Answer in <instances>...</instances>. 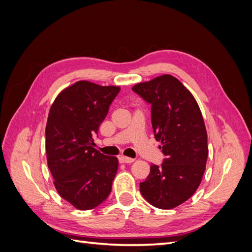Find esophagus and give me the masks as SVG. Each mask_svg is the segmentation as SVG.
Here are the masks:
<instances>
[{
    "label": "esophagus",
    "instance_id": "34e87169",
    "mask_svg": "<svg viewBox=\"0 0 252 252\" xmlns=\"http://www.w3.org/2000/svg\"><path fill=\"white\" fill-rule=\"evenodd\" d=\"M119 161L120 163H125V164H129V163H132L134 162V158H127V157H120L119 158Z\"/></svg>",
    "mask_w": 252,
    "mask_h": 252
}]
</instances>
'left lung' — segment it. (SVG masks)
Masks as SVG:
<instances>
[{
	"label": "left lung",
	"instance_id": "left-lung-1",
	"mask_svg": "<svg viewBox=\"0 0 252 252\" xmlns=\"http://www.w3.org/2000/svg\"><path fill=\"white\" fill-rule=\"evenodd\" d=\"M132 91L151 105L155 138L165 158L151 164L140 191L149 204L171 209L187 201L201 184L208 157L207 132L195 98L172 75L136 84Z\"/></svg>",
	"mask_w": 252,
	"mask_h": 252
}]
</instances>
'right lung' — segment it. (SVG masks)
Here are the masks:
<instances>
[{"instance_id":"add662e5","label":"right lung","mask_w":252,"mask_h":252,"mask_svg":"<svg viewBox=\"0 0 252 252\" xmlns=\"http://www.w3.org/2000/svg\"><path fill=\"white\" fill-rule=\"evenodd\" d=\"M121 88L80 81L53 102L46 125L48 168L59 194L80 210L97 207L110 191L119 161L94 149L98 132Z\"/></svg>"}]
</instances>
